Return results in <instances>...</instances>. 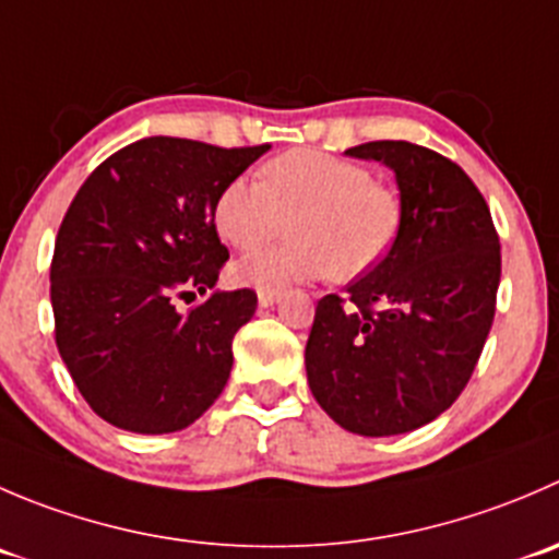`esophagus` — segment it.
<instances>
[{"mask_svg": "<svg viewBox=\"0 0 559 559\" xmlns=\"http://www.w3.org/2000/svg\"><path fill=\"white\" fill-rule=\"evenodd\" d=\"M275 302H278V292H273V289H259V306L270 308V306H275Z\"/></svg>", "mask_w": 559, "mask_h": 559, "instance_id": "1", "label": "esophagus"}]
</instances>
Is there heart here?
<instances>
[{"mask_svg": "<svg viewBox=\"0 0 559 559\" xmlns=\"http://www.w3.org/2000/svg\"><path fill=\"white\" fill-rule=\"evenodd\" d=\"M399 197L357 160L322 150H289L262 166V182L231 180L215 199V229L242 253L292 240L242 259L235 278L259 289L333 275L352 281L388 253L399 229Z\"/></svg>", "mask_w": 559, "mask_h": 559, "instance_id": "heart-1", "label": "heart"}]
</instances>
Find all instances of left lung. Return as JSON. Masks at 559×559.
I'll list each match as a JSON object with an SVG mask.
<instances>
[{"label": "left lung", "mask_w": 559, "mask_h": 559, "mask_svg": "<svg viewBox=\"0 0 559 559\" xmlns=\"http://www.w3.org/2000/svg\"><path fill=\"white\" fill-rule=\"evenodd\" d=\"M346 155L395 171L399 235L344 297L317 302L308 384L341 429L404 435L440 417L478 366L497 311L500 235L484 193L445 155L409 142Z\"/></svg>", "instance_id": "obj_1"}]
</instances>
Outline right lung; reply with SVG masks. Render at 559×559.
<instances>
[{
	"label": "right lung",
	"instance_id": "add662e5",
	"mask_svg": "<svg viewBox=\"0 0 559 559\" xmlns=\"http://www.w3.org/2000/svg\"><path fill=\"white\" fill-rule=\"evenodd\" d=\"M267 150L150 135L103 160L70 202L51 259L53 338L106 424L169 435L226 388L257 292L209 295L229 259L213 210ZM197 294L209 297L176 308Z\"/></svg>",
	"mask_w": 559,
	"mask_h": 559
}]
</instances>
